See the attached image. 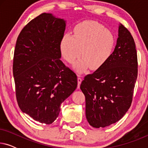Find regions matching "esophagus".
<instances>
[{"label":"esophagus","instance_id":"34e87169","mask_svg":"<svg viewBox=\"0 0 148 148\" xmlns=\"http://www.w3.org/2000/svg\"><path fill=\"white\" fill-rule=\"evenodd\" d=\"M82 78H81V77L79 75H78V77H77V82H78V86H77V88H79V86L81 84V82H82Z\"/></svg>","mask_w":148,"mask_h":148}]
</instances>
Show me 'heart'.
<instances>
[{"label": "heart", "instance_id": "heart-1", "mask_svg": "<svg viewBox=\"0 0 148 148\" xmlns=\"http://www.w3.org/2000/svg\"><path fill=\"white\" fill-rule=\"evenodd\" d=\"M115 43V36L110 29L96 21L86 20L75 26L73 34H64L60 48L63 58L70 63L82 54L75 64L77 70L82 73L89 66L97 70L104 66L112 56Z\"/></svg>", "mask_w": 148, "mask_h": 148}]
</instances>
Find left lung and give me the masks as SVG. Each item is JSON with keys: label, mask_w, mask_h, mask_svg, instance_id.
Masks as SVG:
<instances>
[{"label": "left lung", "mask_w": 148, "mask_h": 148, "mask_svg": "<svg viewBox=\"0 0 148 148\" xmlns=\"http://www.w3.org/2000/svg\"><path fill=\"white\" fill-rule=\"evenodd\" d=\"M137 55L130 32L121 24L114 50L108 62L84 77L80 88L86 97V115L95 128L119 121L130 108L137 77Z\"/></svg>", "instance_id": "obj_1"}]
</instances>
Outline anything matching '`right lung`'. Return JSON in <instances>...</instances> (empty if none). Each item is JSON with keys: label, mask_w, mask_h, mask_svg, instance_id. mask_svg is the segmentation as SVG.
I'll return each mask as SVG.
<instances>
[{"label": "right lung", "mask_w": 148, "mask_h": 148, "mask_svg": "<svg viewBox=\"0 0 148 148\" xmlns=\"http://www.w3.org/2000/svg\"><path fill=\"white\" fill-rule=\"evenodd\" d=\"M65 21L50 13L30 21L18 36L13 73L17 104L34 120L51 124L77 86L76 74L60 60Z\"/></svg>", "instance_id": "1"}]
</instances>
